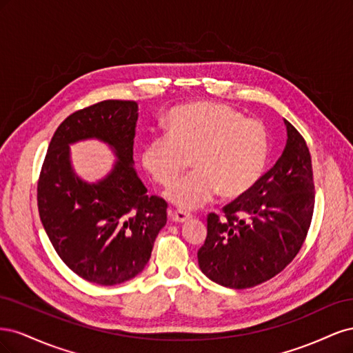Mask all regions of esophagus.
Instances as JSON below:
<instances>
[{"label": "esophagus", "instance_id": "1", "mask_svg": "<svg viewBox=\"0 0 353 353\" xmlns=\"http://www.w3.org/2000/svg\"><path fill=\"white\" fill-rule=\"evenodd\" d=\"M169 218L172 219L174 222H185L191 218V215H190V213L184 212V210H170Z\"/></svg>", "mask_w": 353, "mask_h": 353}]
</instances>
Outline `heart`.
<instances>
[{
    "instance_id": "1",
    "label": "heart",
    "mask_w": 353,
    "mask_h": 353,
    "mask_svg": "<svg viewBox=\"0 0 353 353\" xmlns=\"http://www.w3.org/2000/svg\"><path fill=\"white\" fill-rule=\"evenodd\" d=\"M270 153L266 126L222 103L176 105L166 116V134L144 144L141 160L157 184L168 187L188 166L196 168L166 191V199L194 210L219 193L239 199L258 184Z\"/></svg>"
}]
</instances>
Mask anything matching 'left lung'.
<instances>
[{
	"label": "left lung",
	"mask_w": 353,
	"mask_h": 353,
	"mask_svg": "<svg viewBox=\"0 0 353 353\" xmlns=\"http://www.w3.org/2000/svg\"><path fill=\"white\" fill-rule=\"evenodd\" d=\"M287 144L276 163L249 193L208 215V236L197 252L208 279L223 287L249 288L280 274L301 250L314 215L311 154L285 121Z\"/></svg>",
	"instance_id": "obj_1"
}]
</instances>
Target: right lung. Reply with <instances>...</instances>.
<instances>
[{
    "label": "right lung",
    "mask_w": 353,
    "mask_h": 353,
    "mask_svg": "<svg viewBox=\"0 0 353 353\" xmlns=\"http://www.w3.org/2000/svg\"><path fill=\"white\" fill-rule=\"evenodd\" d=\"M138 103L104 100L68 116L51 138L37 200L39 218L60 259L81 279L114 285L140 274L166 223L168 203L147 196L134 169ZM99 137L118 163L97 185L74 176L68 144Z\"/></svg>",
    "instance_id": "right-lung-1"
}]
</instances>
